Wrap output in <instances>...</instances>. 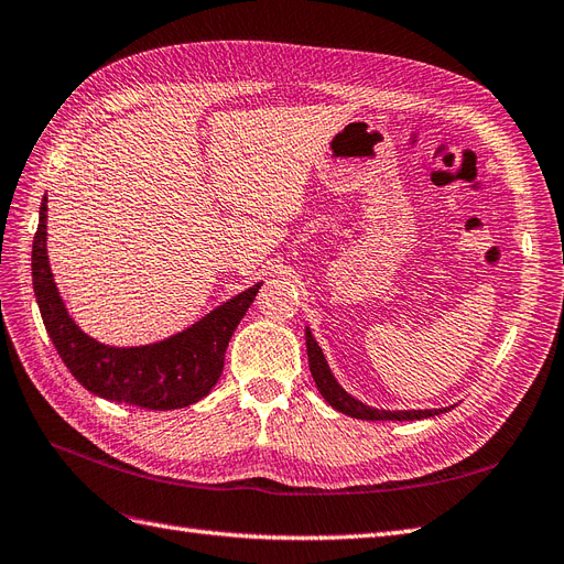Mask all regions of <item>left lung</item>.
Wrapping results in <instances>:
<instances>
[{
  "mask_svg": "<svg viewBox=\"0 0 564 564\" xmlns=\"http://www.w3.org/2000/svg\"><path fill=\"white\" fill-rule=\"evenodd\" d=\"M304 337H307V354H310V368H312V376H314V382L316 388L321 392V397H324L328 404L340 411L345 415H351V417H359V421H421V417H430V415H440L448 409H427V411H380V409H371L366 406L364 401L354 399L351 394H347L340 384H337V380L333 378L330 368H328V361L324 357V351H321L318 343L314 340L312 330L307 328L304 330Z\"/></svg>",
  "mask_w": 564,
  "mask_h": 564,
  "instance_id": "1",
  "label": "left lung"
}]
</instances>
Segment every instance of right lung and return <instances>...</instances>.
<instances>
[{
  "mask_svg": "<svg viewBox=\"0 0 564 564\" xmlns=\"http://www.w3.org/2000/svg\"><path fill=\"white\" fill-rule=\"evenodd\" d=\"M260 285L257 283L219 304L191 328L167 340L141 347L101 345L75 326L58 295L46 254V198L40 205V224L32 240V288L40 314L63 364L96 397L151 411L196 404L217 384L224 351L254 295L260 293Z\"/></svg>",
  "mask_w": 564,
  "mask_h": 564,
  "instance_id": "add662e5",
  "label": "right lung"
}]
</instances>
